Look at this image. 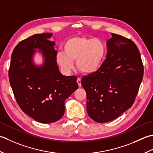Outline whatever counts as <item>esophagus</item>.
I'll return each mask as SVG.
<instances>
[{
	"label": "esophagus",
	"instance_id": "obj_1",
	"mask_svg": "<svg viewBox=\"0 0 153 153\" xmlns=\"http://www.w3.org/2000/svg\"><path fill=\"white\" fill-rule=\"evenodd\" d=\"M76 82H77V83H78V85H79V87H80L81 86H82V85H81V79H79V78H78V79H77Z\"/></svg>",
	"mask_w": 153,
	"mask_h": 153
}]
</instances>
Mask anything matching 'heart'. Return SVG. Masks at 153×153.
Returning a JSON list of instances; mask_svg holds the SVG:
<instances>
[{
    "mask_svg": "<svg viewBox=\"0 0 153 153\" xmlns=\"http://www.w3.org/2000/svg\"><path fill=\"white\" fill-rule=\"evenodd\" d=\"M63 52H59L55 59L63 72L69 74L76 67L85 74L96 72L104 62L106 48L102 40L83 36L72 37L63 45Z\"/></svg>",
    "mask_w": 153,
    "mask_h": 153,
    "instance_id": "obj_1",
    "label": "heart"
}]
</instances>
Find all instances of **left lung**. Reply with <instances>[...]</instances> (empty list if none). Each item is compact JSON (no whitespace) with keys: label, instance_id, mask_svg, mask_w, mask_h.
Masks as SVG:
<instances>
[{"label":"left lung","instance_id":"obj_1","mask_svg":"<svg viewBox=\"0 0 153 153\" xmlns=\"http://www.w3.org/2000/svg\"><path fill=\"white\" fill-rule=\"evenodd\" d=\"M111 36L100 68L81 80L86 92L87 112L98 123L114 120L132 106L144 71L135 43L117 34Z\"/></svg>","mask_w":153,"mask_h":153}]
</instances>
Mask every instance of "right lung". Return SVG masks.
Masks as SVG:
<instances>
[{"label": "right lung", "instance_id": "right-lung-1", "mask_svg": "<svg viewBox=\"0 0 153 153\" xmlns=\"http://www.w3.org/2000/svg\"><path fill=\"white\" fill-rule=\"evenodd\" d=\"M51 33L35 34L20 42L12 53L9 81L18 104L25 114L42 123H53L65 113V101L78 88L75 76L63 75L55 57ZM39 49L44 63L37 66L33 57Z\"/></svg>", "mask_w": 153, "mask_h": 153}]
</instances>
